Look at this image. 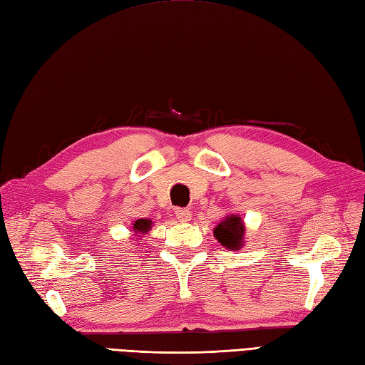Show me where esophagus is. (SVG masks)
Instances as JSON below:
<instances>
[{
	"label": "esophagus",
	"instance_id": "1",
	"mask_svg": "<svg viewBox=\"0 0 365 365\" xmlns=\"http://www.w3.org/2000/svg\"><path fill=\"white\" fill-rule=\"evenodd\" d=\"M175 213H176V218L182 221V223H187V221H190L192 218V212L189 209H176Z\"/></svg>",
	"mask_w": 365,
	"mask_h": 365
}]
</instances>
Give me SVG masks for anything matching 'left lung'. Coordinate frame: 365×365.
<instances>
[{
	"label": "left lung",
	"instance_id": "left-lung-1",
	"mask_svg": "<svg viewBox=\"0 0 365 365\" xmlns=\"http://www.w3.org/2000/svg\"><path fill=\"white\" fill-rule=\"evenodd\" d=\"M213 237L223 245L226 250L238 251L245 245V225L238 215H227L213 229Z\"/></svg>",
	"mask_w": 365,
	"mask_h": 365
}]
</instances>
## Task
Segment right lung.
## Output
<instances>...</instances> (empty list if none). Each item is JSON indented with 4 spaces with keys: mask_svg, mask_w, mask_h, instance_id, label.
Returning a JSON list of instances; mask_svg holds the SVG:
<instances>
[{
    "mask_svg": "<svg viewBox=\"0 0 365 365\" xmlns=\"http://www.w3.org/2000/svg\"><path fill=\"white\" fill-rule=\"evenodd\" d=\"M152 220L148 218H139L135 221V225H133V230H135V234H140L139 237H142L144 234H147L150 229H152Z\"/></svg>",
    "mask_w": 365,
    "mask_h": 365,
    "instance_id": "1",
    "label": "right lung"
}]
</instances>
